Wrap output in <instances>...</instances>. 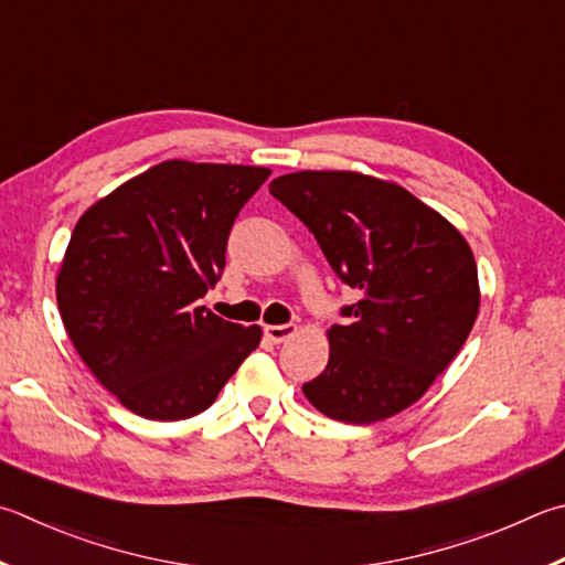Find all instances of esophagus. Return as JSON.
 <instances>
[{
	"label": "esophagus",
	"instance_id": "obj_1",
	"mask_svg": "<svg viewBox=\"0 0 565 565\" xmlns=\"http://www.w3.org/2000/svg\"><path fill=\"white\" fill-rule=\"evenodd\" d=\"M296 333L294 323H284V326H264V335L269 338L271 343H284Z\"/></svg>",
	"mask_w": 565,
	"mask_h": 565
}]
</instances>
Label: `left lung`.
Here are the masks:
<instances>
[{
    "label": "left lung",
    "instance_id": "1",
    "mask_svg": "<svg viewBox=\"0 0 565 565\" xmlns=\"http://www.w3.org/2000/svg\"><path fill=\"white\" fill-rule=\"evenodd\" d=\"M269 192L361 296L341 309L348 321L328 331V365L303 383V395L338 423L403 413L445 373L477 321L479 279L467 239L405 188L361 172H291Z\"/></svg>",
    "mask_w": 565,
    "mask_h": 565
}]
</instances>
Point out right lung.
Wrapping results in <instances>:
<instances>
[{
  "label": "right lung",
  "mask_w": 565,
  "mask_h": 565,
  "mask_svg": "<svg viewBox=\"0 0 565 565\" xmlns=\"http://www.w3.org/2000/svg\"><path fill=\"white\" fill-rule=\"evenodd\" d=\"M266 168L168 160L76 222L56 279L71 343L130 413L200 415L262 341L198 301L220 281L232 224Z\"/></svg>",
  "instance_id": "obj_1"
}]
</instances>
